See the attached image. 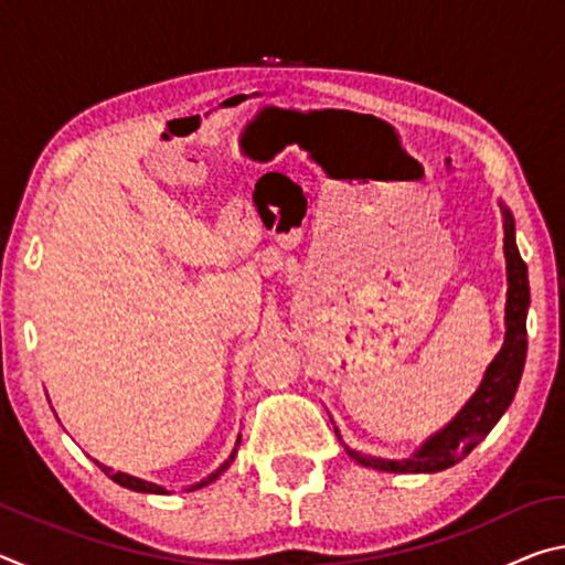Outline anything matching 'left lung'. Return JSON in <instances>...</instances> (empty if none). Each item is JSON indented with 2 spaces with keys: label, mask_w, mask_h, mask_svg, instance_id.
I'll use <instances>...</instances> for the list:
<instances>
[{
  "label": "left lung",
  "mask_w": 565,
  "mask_h": 565,
  "mask_svg": "<svg viewBox=\"0 0 565 565\" xmlns=\"http://www.w3.org/2000/svg\"><path fill=\"white\" fill-rule=\"evenodd\" d=\"M503 248H505V271H509V301H505V341L499 356L486 371V376L478 386L471 401L463 406L451 424L441 434L428 438L420 451H416L406 461H386V458L363 456L359 451H347L359 463L376 468V471L388 473H434L451 468L454 463L473 451V448L489 436L491 428L499 424V418L511 406L523 374L525 349H529V337H525V313H529V269L521 259L519 246H515L513 234V216L509 209H503Z\"/></svg>",
  "instance_id": "8db88e82"
}]
</instances>
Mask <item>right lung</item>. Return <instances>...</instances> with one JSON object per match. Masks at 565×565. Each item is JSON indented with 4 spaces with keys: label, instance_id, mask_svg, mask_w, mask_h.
Returning <instances> with one entry per match:
<instances>
[{
    "label": "right lung",
    "instance_id": "1",
    "mask_svg": "<svg viewBox=\"0 0 565 565\" xmlns=\"http://www.w3.org/2000/svg\"><path fill=\"white\" fill-rule=\"evenodd\" d=\"M238 441H242V438H238ZM234 456H236V448H234V454L232 456H228V461H224L222 466H218L216 468V471L212 473V476H209V478H204V481L202 483H196V486H191V491H194V489H202V486H206V483H212L214 481V478H218V476H222L224 471H226V468H228V463H232L234 461ZM99 468H102V471L104 473H107L109 478H111V481L114 483H119V486H124V489H131V491H141V493H167L164 489H161V486H157V483H147V481H141V478H134V476H127V473H111V468L109 466H102V463H97Z\"/></svg>",
    "mask_w": 565,
    "mask_h": 565
}]
</instances>
